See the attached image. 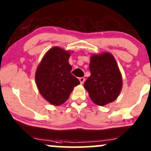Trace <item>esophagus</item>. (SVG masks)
<instances>
[{"mask_svg": "<svg viewBox=\"0 0 151 151\" xmlns=\"http://www.w3.org/2000/svg\"><path fill=\"white\" fill-rule=\"evenodd\" d=\"M79 79V81H80L81 84H83V83L85 81V78L84 77H80Z\"/></svg>", "mask_w": 151, "mask_h": 151, "instance_id": "1", "label": "esophagus"}]
</instances>
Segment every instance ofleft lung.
<instances>
[{
    "mask_svg": "<svg viewBox=\"0 0 151 151\" xmlns=\"http://www.w3.org/2000/svg\"><path fill=\"white\" fill-rule=\"evenodd\" d=\"M89 70L91 75L84 86L93 103L102 106L115 101L122 89V77L113 55L109 52L93 55Z\"/></svg>",
    "mask_w": 151,
    "mask_h": 151,
    "instance_id": "obj_1",
    "label": "left lung"
}]
</instances>
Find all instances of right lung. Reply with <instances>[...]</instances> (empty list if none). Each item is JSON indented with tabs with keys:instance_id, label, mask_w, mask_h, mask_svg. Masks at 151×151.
<instances>
[{
	"instance_id": "1",
	"label": "right lung",
	"mask_w": 151,
	"mask_h": 151,
	"mask_svg": "<svg viewBox=\"0 0 151 151\" xmlns=\"http://www.w3.org/2000/svg\"><path fill=\"white\" fill-rule=\"evenodd\" d=\"M70 52L54 47L48 50L35 73L37 89L50 104L60 106L68 99L74 86L80 84L71 73Z\"/></svg>"
}]
</instances>
